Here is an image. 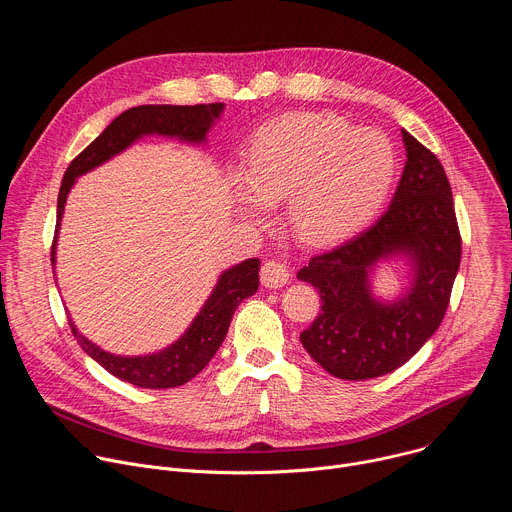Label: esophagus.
Instances as JSON below:
<instances>
[{"instance_id":"obj_1","label":"esophagus","mask_w":512,"mask_h":512,"mask_svg":"<svg viewBox=\"0 0 512 512\" xmlns=\"http://www.w3.org/2000/svg\"><path fill=\"white\" fill-rule=\"evenodd\" d=\"M289 279V271L279 261H265L261 267V283L265 287H283Z\"/></svg>"}]
</instances>
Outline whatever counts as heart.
Listing matches in <instances>:
<instances>
[{
    "mask_svg": "<svg viewBox=\"0 0 512 512\" xmlns=\"http://www.w3.org/2000/svg\"><path fill=\"white\" fill-rule=\"evenodd\" d=\"M393 174L395 150L383 131L352 127L330 113H289L259 131L235 196L253 221L287 198L291 229L324 245L369 221Z\"/></svg>",
    "mask_w": 512,
    "mask_h": 512,
    "instance_id": "obj_1",
    "label": "heart"
}]
</instances>
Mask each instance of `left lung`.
<instances>
[{
	"label": "left lung",
	"mask_w": 512,
	"mask_h": 512,
	"mask_svg": "<svg viewBox=\"0 0 512 512\" xmlns=\"http://www.w3.org/2000/svg\"><path fill=\"white\" fill-rule=\"evenodd\" d=\"M407 162L389 208L367 231L316 255L298 271L322 298V312L300 334L324 371L346 381L375 379L405 364L440 328L462 257L452 186L440 160L405 129ZM414 265L408 294L381 303L368 275L383 258Z\"/></svg>",
	"instance_id": "left-lung-1"
}]
</instances>
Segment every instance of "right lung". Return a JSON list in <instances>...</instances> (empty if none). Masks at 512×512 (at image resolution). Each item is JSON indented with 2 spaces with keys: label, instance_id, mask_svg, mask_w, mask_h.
<instances>
[{
  "label": "right lung",
  "instance_id": "1",
  "mask_svg": "<svg viewBox=\"0 0 512 512\" xmlns=\"http://www.w3.org/2000/svg\"><path fill=\"white\" fill-rule=\"evenodd\" d=\"M225 105H139L131 107L119 117H115L107 129L87 148L70 162L64 172L60 192H58V210H56V235L52 243V265L56 261V239L60 229V218L64 214V202L79 176L91 172L93 168L105 164L113 156L127 150L133 141L143 135H166L178 137L188 143H204L206 133L212 123L221 117ZM259 259H247L231 269L223 271L218 277L210 298L190 324V328L168 348L145 354V356H117L111 354L91 340H87L77 326L68 320L72 334H75L81 348L97 360L105 371L113 377L131 383L141 389H172L194 379L210 358L216 354L218 346L223 344L231 318L237 306L253 296L259 287Z\"/></svg>",
  "mask_w": 512,
  "mask_h": 512
}]
</instances>
